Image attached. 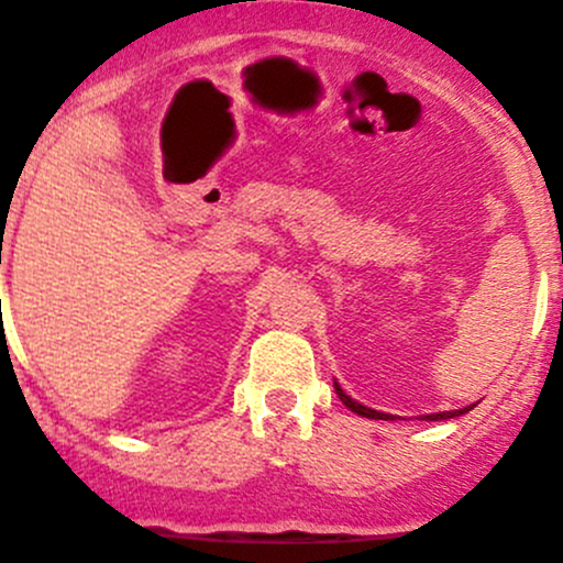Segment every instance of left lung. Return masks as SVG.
<instances>
[{
  "label": "left lung",
  "instance_id": "8db88e82",
  "mask_svg": "<svg viewBox=\"0 0 563 563\" xmlns=\"http://www.w3.org/2000/svg\"><path fill=\"white\" fill-rule=\"evenodd\" d=\"M333 390H336L339 400H342V404L347 406L350 411L361 413V417H368V419H393V413H382V411H374V409H368V406H361V404H357V400H352L350 395L344 393L342 387L336 385V382H333ZM473 406H475V404H473ZM473 406H467V409H460V411H438V413H424L422 419H428V422H438V419H454V417H462V413H467V411H471Z\"/></svg>",
  "mask_w": 563,
  "mask_h": 563
}]
</instances>
